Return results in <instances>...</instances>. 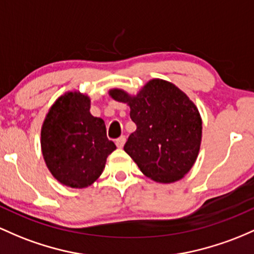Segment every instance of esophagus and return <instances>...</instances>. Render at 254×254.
<instances>
[{
  "label": "esophagus",
  "instance_id": "esophagus-1",
  "mask_svg": "<svg viewBox=\"0 0 254 254\" xmlns=\"http://www.w3.org/2000/svg\"><path fill=\"white\" fill-rule=\"evenodd\" d=\"M125 141H127V137H125V136H121V137L117 138V140H116L117 147H118V148H122V147L124 146Z\"/></svg>",
  "mask_w": 254,
  "mask_h": 254
}]
</instances>
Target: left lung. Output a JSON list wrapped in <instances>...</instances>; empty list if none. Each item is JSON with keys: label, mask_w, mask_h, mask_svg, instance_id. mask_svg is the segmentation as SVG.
Listing matches in <instances>:
<instances>
[{"label": "left lung", "mask_w": 254, "mask_h": 254, "mask_svg": "<svg viewBox=\"0 0 254 254\" xmlns=\"http://www.w3.org/2000/svg\"><path fill=\"white\" fill-rule=\"evenodd\" d=\"M110 94L130 106L136 130L124 150L141 171L160 183L181 180L194 165L201 142V118L193 102L161 79L150 80L137 96L118 89Z\"/></svg>", "instance_id": "left-lung-1"}]
</instances>
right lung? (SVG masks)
Listing matches in <instances>:
<instances>
[{
	"label": "right lung",
	"instance_id": "right-lung-1",
	"mask_svg": "<svg viewBox=\"0 0 254 254\" xmlns=\"http://www.w3.org/2000/svg\"><path fill=\"white\" fill-rule=\"evenodd\" d=\"M90 100L67 93L52 106L41 131L43 158L52 175L71 188L90 186L102 174L116 144L105 122L89 112Z\"/></svg>",
	"mask_w": 254,
	"mask_h": 254
}]
</instances>
